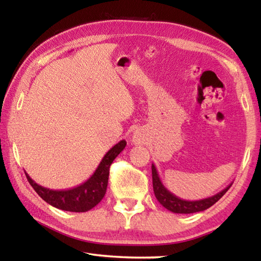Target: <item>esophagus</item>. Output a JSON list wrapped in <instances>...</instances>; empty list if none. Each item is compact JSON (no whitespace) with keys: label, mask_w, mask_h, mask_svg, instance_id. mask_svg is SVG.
Listing matches in <instances>:
<instances>
[{"label":"esophagus","mask_w":261,"mask_h":261,"mask_svg":"<svg viewBox=\"0 0 261 261\" xmlns=\"http://www.w3.org/2000/svg\"><path fill=\"white\" fill-rule=\"evenodd\" d=\"M135 143L136 144H138V143H140V139H139V137L137 136V137H135Z\"/></svg>","instance_id":"34e87169"}]
</instances>
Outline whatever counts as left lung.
Here are the masks:
<instances>
[{"label":"left lung","instance_id":"1","mask_svg":"<svg viewBox=\"0 0 261 261\" xmlns=\"http://www.w3.org/2000/svg\"><path fill=\"white\" fill-rule=\"evenodd\" d=\"M152 179H153V190L154 194H155L158 201L167 208L168 211L173 212V213L178 214H190V213H196V212H202L207 208H210L211 206H213L216 201L222 198V196L226 193L229 188L231 187V184H229L226 189H223L222 191L214 194V196L205 198V199L200 200H183L180 198L176 197L175 194L171 193L169 190H167L165 185L162 184L159 174L156 171V168L154 165H152Z\"/></svg>","mask_w":261,"mask_h":261}]
</instances>
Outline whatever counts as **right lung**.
Wrapping results in <instances>:
<instances>
[{
	"mask_svg": "<svg viewBox=\"0 0 261 261\" xmlns=\"http://www.w3.org/2000/svg\"><path fill=\"white\" fill-rule=\"evenodd\" d=\"M126 146V141L121 140L106 153L94 174L85 183L69 190H50L34 182L28 173H25L29 183L32 185L39 196L48 204L59 210L68 212H87L102 200L107 191L109 168L113 161Z\"/></svg>",
	"mask_w": 261,
	"mask_h": 261,
	"instance_id": "obj_1",
	"label": "right lung"
}]
</instances>
